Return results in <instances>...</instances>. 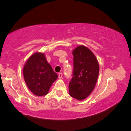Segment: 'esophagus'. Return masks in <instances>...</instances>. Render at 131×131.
I'll return each mask as SVG.
<instances>
[{
  "mask_svg": "<svg viewBox=\"0 0 131 131\" xmlns=\"http://www.w3.org/2000/svg\"><path fill=\"white\" fill-rule=\"evenodd\" d=\"M62 77H63L62 73H59V74H58V78H59V79H61Z\"/></svg>",
  "mask_w": 131,
  "mask_h": 131,
  "instance_id": "34e87169",
  "label": "esophagus"
}]
</instances>
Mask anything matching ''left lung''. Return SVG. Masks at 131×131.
<instances>
[{
	"mask_svg": "<svg viewBox=\"0 0 131 131\" xmlns=\"http://www.w3.org/2000/svg\"><path fill=\"white\" fill-rule=\"evenodd\" d=\"M73 78L69 84L70 95L83 100L94 91L99 73L97 58L89 48L79 46L73 50Z\"/></svg>",
	"mask_w": 131,
	"mask_h": 131,
	"instance_id": "1",
	"label": "left lung"
}]
</instances>
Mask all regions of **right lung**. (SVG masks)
Returning a JSON list of instances; mask_svg holds the SVG:
<instances>
[{
	"label": "right lung",
	"mask_w": 131,
	"mask_h": 131,
	"mask_svg": "<svg viewBox=\"0 0 131 131\" xmlns=\"http://www.w3.org/2000/svg\"><path fill=\"white\" fill-rule=\"evenodd\" d=\"M23 76L28 88L36 96L47 94L58 78L47 61L44 53L38 52L33 53L26 61L23 67Z\"/></svg>",
	"instance_id": "1"
}]
</instances>
